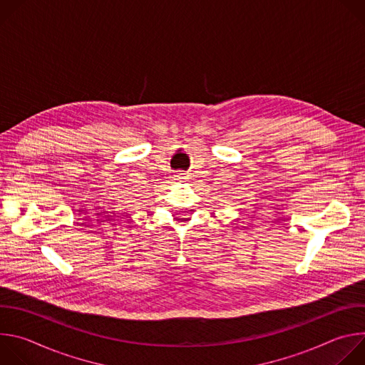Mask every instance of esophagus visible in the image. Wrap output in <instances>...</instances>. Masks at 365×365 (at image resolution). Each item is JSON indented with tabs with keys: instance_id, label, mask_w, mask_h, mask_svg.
I'll return each mask as SVG.
<instances>
[{
	"instance_id": "obj_1",
	"label": "esophagus",
	"mask_w": 365,
	"mask_h": 365,
	"mask_svg": "<svg viewBox=\"0 0 365 365\" xmlns=\"http://www.w3.org/2000/svg\"><path fill=\"white\" fill-rule=\"evenodd\" d=\"M176 178H178V179H186V173H178Z\"/></svg>"
}]
</instances>
